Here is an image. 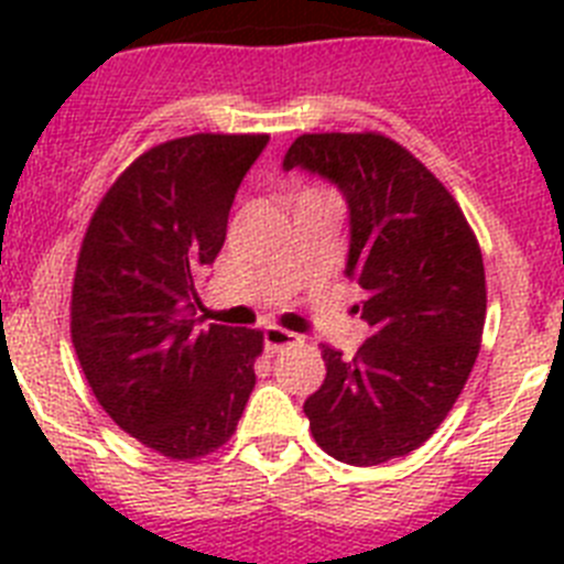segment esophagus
Segmentation results:
<instances>
[{
  "label": "esophagus",
  "instance_id": "obj_1",
  "mask_svg": "<svg viewBox=\"0 0 564 564\" xmlns=\"http://www.w3.org/2000/svg\"><path fill=\"white\" fill-rule=\"evenodd\" d=\"M265 350L268 352H282L288 350V347H296V344H302V338L296 336V333L291 330H282V327H265Z\"/></svg>",
  "mask_w": 564,
  "mask_h": 564
}]
</instances>
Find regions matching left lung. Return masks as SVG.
I'll list each match as a JSON object with an SVG mask.
<instances>
[{"mask_svg": "<svg viewBox=\"0 0 564 564\" xmlns=\"http://www.w3.org/2000/svg\"><path fill=\"white\" fill-rule=\"evenodd\" d=\"M285 172L336 183L350 208L347 276L370 338L352 358L322 344L325 383L305 401L316 443L350 466H378L430 441L480 352L486 271L449 188L387 134H299Z\"/></svg>", "mask_w": 564, "mask_h": 564, "instance_id": "8db88e82", "label": "left lung"}]
</instances>
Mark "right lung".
Segmentation results:
<instances>
[{
	"instance_id": "right-lung-1",
	"label": "right lung",
	"mask_w": 564,
	"mask_h": 564,
	"mask_svg": "<svg viewBox=\"0 0 564 564\" xmlns=\"http://www.w3.org/2000/svg\"><path fill=\"white\" fill-rule=\"evenodd\" d=\"M268 134L158 143L98 203L78 251L69 333L93 395L127 435L172 460L212 455L251 395L262 333L203 325L197 273Z\"/></svg>"
}]
</instances>
